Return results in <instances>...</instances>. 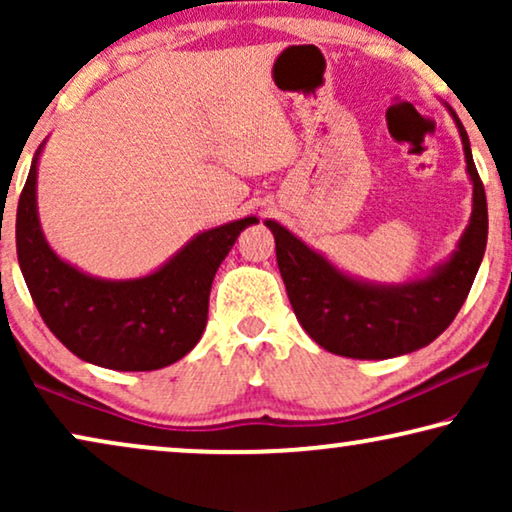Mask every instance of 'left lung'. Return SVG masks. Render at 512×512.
Segmentation results:
<instances>
[{"mask_svg": "<svg viewBox=\"0 0 512 512\" xmlns=\"http://www.w3.org/2000/svg\"><path fill=\"white\" fill-rule=\"evenodd\" d=\"M452 116L473 181V214L459 249L431 277L401 286L356 282L279 223L265 221L275 235L277 265L293 312L328 352L349 359L410 354L436 340L464 305L487 247V198L464 125L454 111Z\"/></svg>", "mask_w": 512, "mask_h": 512, "instance_id": "1", "label": "left lung"}]
</instances>
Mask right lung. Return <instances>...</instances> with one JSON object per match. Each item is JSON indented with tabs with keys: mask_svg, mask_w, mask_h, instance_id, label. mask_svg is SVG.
I'll return each instance as SVG.
<instances>
[{
	"mask_svg": "<svg viewBox=\"0 0 512 512\" xmlns=\"http://www.w3.org/2000/svg\"><path fill=\"white\" fill-rule=\"evenodd\" d=\"M37 163L18 200L16 249L44 324L79 359L111 370H158L198 345L216 270L256 216L200 233L142 279L104 282L60 261L37 216Z\"/></svg>",
	"mask_w": 512,
	"mask_h": 512,
	"instance_id": "obj_1",
	"label": "right lung"
}]
</instances>
